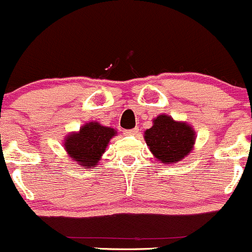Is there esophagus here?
<instances>
[{
  "mask_svg": "<svg viewBox=\"0 0 252 252\" xmlns=\"http://www.w3.org/2000/svg\"><path fill=\"white\" fill-rule=\"evenodd\" d=\"M124 133H125L126 136H136V134L138 133V127H134V128H131V129H125Z\"/></svg>",
  "mask_w": 252,
  "mask_h": 252,
  "instance_id": "esophagus-1",
  "label": "esophagus"
}]
</instances>
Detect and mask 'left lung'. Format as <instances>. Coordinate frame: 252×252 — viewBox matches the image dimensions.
<instances>
[{
    "label": "left lung",
    "mask_w": 252,
    "mask_h": 252,
    "mask_svg": "<svg viewBox=\"0 0 252 252\" xmlns=\"http://www.w3.org/2000/svg\"><path fill=\"white\" fill-rule=\"evenodd\" d=\"M144 139L157 159L164 164H173L192 151L195 132L188 124L176 123L168 115H159L153 126L144 132Z\"/></svg>",
    "instance_id": "left-lung-1"
}]
</instances>
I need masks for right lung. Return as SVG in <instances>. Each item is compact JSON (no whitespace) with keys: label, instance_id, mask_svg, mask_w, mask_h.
I'll return each instance as SVG.
<instances>
[{"label":"right lung","instance_id":"obj_1","mask_svg":"<svg viewBox=\"0 0 252 252\" xmlns=\"http://www.w3.org/2000/svg\"><path fill=\"white\" fill-rule=\"evenodd\" d=\"M116 131L111 127L89 123L79 129L78 133L69 134L64 142V148L69 157L83 166L98 165L101 154Z\"/></svg>","mask_w":252,"mask_h":252}]
</instances>
